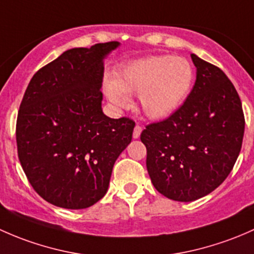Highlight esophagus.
<instances>
[{
  "label": "esophagus",
  "instance_id": "esophagus-1",
  "mask_svg": "<svg viewBox=\"0 0 254 254\" xmlns=\"http://www.w3.org/2000/svg\"><path fill=\"white\" fill-rule=\"evenodd\" d=\"M140 133H142V127H140L139 125H137V126L134 127V130H133V138H135V139L139 138Z\"/></svg>",
  "mask_w": 254,
  "mask_h": 254
}]
</instances>
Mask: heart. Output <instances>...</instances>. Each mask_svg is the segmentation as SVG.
Segmentation results:
<instances>
[{
    "mask_svg": "<svg viewBox=\"0 0 254 254\" xmlns=\"http://www.w3.org/2000/svg\"><path fill=\"white\" fill-rule=\"evenodd\" d=\"M194 69L185 57L153 55L129 62L105 82V93L117 106H126L127 95H139L146 117L163 120L184 104L192 89Z\"/></svg>",
    "mask_w": 254,
    "mask_h": 254,
    "instance_id": "obj_1",
    "label": "heart"
}]
</instances>
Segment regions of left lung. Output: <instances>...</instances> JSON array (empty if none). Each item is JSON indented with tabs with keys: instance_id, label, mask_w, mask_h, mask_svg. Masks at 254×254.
<instances>
[{
	"instance_id": "1",
	"label": "left lung",
	"mask_w": 254,
	"mask_h": 254,
	"mask_svg": "<svg viewBox=\"0 0 254 254\" xmlns=\"http://www.w3.org/2000/svg\"><path fill=\"white\" fill-rule=\"evenodd\" d=\"M190 57L197 78L185 103L140 134L154 187L177 202L199 199L223 184L245 133L242 104L231 80L219 67Z\"/></svg>"
}]
</instances>
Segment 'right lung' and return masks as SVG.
<instances>
[{"label": "right lung", "mask_w": 254, "mask_h": 254, "mask_svg": "<svg viewBox=\"0 0 254 254\" xmlns=\"http://www.w3.org/2000/svg\"><path fill=\"white\" fill-rule=\"evenodd\" d=\"M117 41L78 48L40 68L20 103L18 158L31 187L51 204L84 209L108 192L112 167L134 121L101 110L104 57Z\"/></svg>", "instance_id": "obj_1"}]
</instances>
